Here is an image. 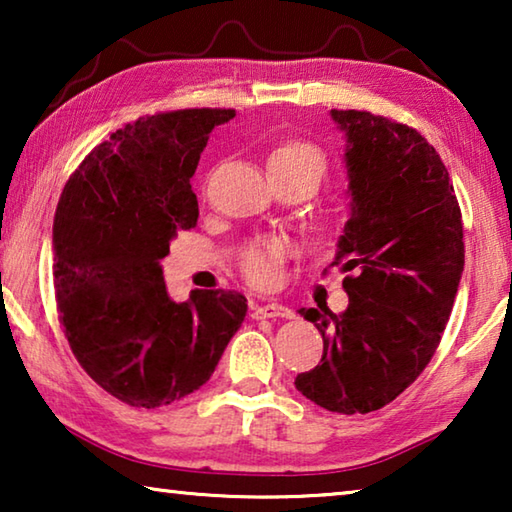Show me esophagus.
<instances>
[{"instance_id":"34e87169","label":"esophagus","mask_w":512,"mask_h":512,"mask_svg":"<svg viewBox=\"0 0 512 512\" xmlns=\"http://www.w3.org/2000/svg\"><path fill=\"white\" fill-rule=\"evenodd\" d=\"M253 318H293V311L280 302H266L253 309Z\"/></svg>"}]
</instances>
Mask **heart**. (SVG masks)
Returning a JSON list of instances; mask_svg holds the SVG:
<instances>
[{"label":"heart","instance_id":"1","mask_svg":"<svg viewBox=\"0 0 512 512\" xmlns=\"http://www.w3.org/2000/svg\"><path fill=\"white\" fill-rule=\"evenodd\" d=\"M327 171V155L323 149L307 140H287L277 144L268 153V173L273 180L289 178H311L320 183ZM289 246L280 239H257L244 246L239 255L241 271L253 284L266 287L271 284L277 271H280L282 259L287 257Z\"/></svg>","mask_w":512,"mask_h":512}]
</instances>
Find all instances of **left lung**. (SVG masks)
I'll return each instance as SVG.
<instances>
[{"label":"left lung","instance_id":"8db88e82","mask_svg":"<svg viewBox=\"0 0 512 512\" xmlns=\"http://www.w3.org/2000/svg\"><path fill=\"white\" fill-rule=\"evenodd\" d=\"M345 133L350 219L332 266L350 305L300 309L323 334V359L296 388L327 411L370 413L427 368L465 264L454 185L436 149L406 124L332 110Z\"/></svg>","mask_w":512,"mask_h":512}]
</instances>
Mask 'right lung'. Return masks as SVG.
Returning a JSON list of instances; mask_svg holds the SVG:
<instances>
[{
	"instance_id": "right-lung-1",
	"label": "right lung",
	"mask_w": 512,
	"mask_h": 512,
	"mask_svg": "<svg viewBox=\"0 0 512 512\" xmlns=\"http://www.w3.org/2000/svg\"><path fill=\"white\" fill-rule=\"evenodd\" d=\"M235 110L142 117L85 155L54 216L58 318L76 361L117 400L155 409L201 388L246 318L237 291L173 302L160 259L192 230L194 171Z\"/></svg>"
}]
</instances>
